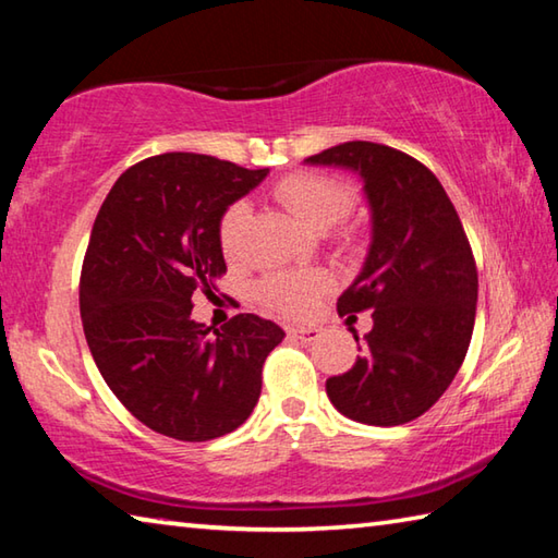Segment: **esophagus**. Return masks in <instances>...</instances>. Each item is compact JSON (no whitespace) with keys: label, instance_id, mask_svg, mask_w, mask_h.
<instances>
[{"label":"esophagus","instance_id":"34e87169","mask_svg":"<svg viewBox=\"0 0 558 558\" xmlns=\"http://www.w3.org/2000/svg\"><path fill=\"white\" fill-rule=\"evenodd\" d=\"M290 339H298V342H315V339L319 337V329L317 327H300V329H290L288 332Z\"/></svg>","mask_w":558,"mask_h":558}]
</instances>
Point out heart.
<instances>
[{"instance_id": "heart-1", "label": "heart", "mask_w": 558, "mask_h": 558, "mask_svg": "<svg viewBox=\"0 0 558 558\" xmlns=\"http://www.w3.org/2000/svg\"><path fill=\"white\" fill-rule=\"evenodd\" d=\"M276 199L288 211L305 221L310 229L327 231L344 221L354 206V192L344 182L319 174V172H295L282 177L272 186ZM251 219V204L245 199L233 202L223 211L219 221V243L223 256L229 260H241L243 235ZM329 290V278L323 270L313 272H278L268 276L258 286V298L270 310L288 317H307L315 313L319 298Z\"/></svg>"}]
</instances>
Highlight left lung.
<instances>
[{
    "instance_id": "left-lung-1",
    "label": "left lung",
    "mask_w": 558,
    "mask_h": 558,
    "mask_svg": "<svg viewBox=\"0 0 558 558\" xmlns=\"http://www.w3.org/2000/svg\"><path fill=\"white\" fill-rule=\"evenodd\" d=\"M305 162L354 169L372 209L369 253L337 313L374 310V327L354 335L362 356L327 379V396L347 418L401 426L446 393L468 354L477 310L470 241L436 174L401 149L354 140Z\"/></svg>"
}]
</instances>
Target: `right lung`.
<instances>
[{
	"label": "right lung",
	"instance_id": "obj_1",
	"mask_svg": "<svg viewBox=\"0 0 558 558\" xmlns=\"http://www.w3.org/2000/svg\"><path fill=\"white\" fill-rule=\"evenodd\" d=\"M209 155L132 165L93 223L81 319L98 372L140 423L162 436L221 438L256 409L263 364L286 332L243 313L221 329L192 319V295L226 272L219 221L266 179Z\"/></svg>",
	"mask_w": 558,
	"mask_h": 558
}]
</instances>
